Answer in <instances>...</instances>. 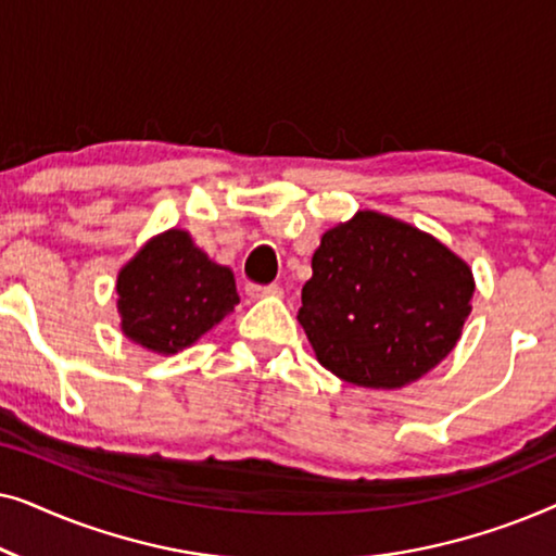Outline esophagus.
I'll list each match as a JSON object with an SVG mask.
<instances>
[{"label": "esophagus", "instance_id": "1", "mask_svg": "<svg viewBox=\"0 0 556 556\" xmlns=\"http://www.w3.org/2000/svg\"><path fill=\"white\" fill-rule=\"evenodd\" d=\"M245 293L250 295V299H268V295H273V299H280L283 295V288L280 286H255V283H248L245 286Z\"/></svg>", "mask_w": 556, "mask_h": 556}]
</instances>
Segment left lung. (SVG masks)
Returning a JSON list of instances; mask_svg holds the SVG:
<instances>
[{"instance_id": "left-lung-1", "label": "left lung", "mask_w": 556, "mask_h": 556, "mask_svg": "<svg viewBox=\"0 0 556 556\" xmlns=\"http://www.w3.org/2000/svg\"><path fill=\"white\" fill-rule=\"evenodd\" d=\"M299 324L316 359L356 387L400 390L458 344L476 280L451 248L364 210L324 232Z\"/></svg>"}]
</instances>
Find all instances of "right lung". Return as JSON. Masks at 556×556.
<instances>
[{
  "label": "right lung",
  "mask_w": 556,
  "mask_h": 556,
  "mask_svg": "<svg viewBox=\"0 0 556 556\" xmlns=\"http://www.w3.org/2000/svg\"><path fill=\"white\" fill-rule=\"evenodd\" d=\"M121 331L154 354H177L240 303L235 276L212 263L189 232L151 238L118 273Z\"/></svg>",
  "instance_id": "add662e5"
}]
</instances>
